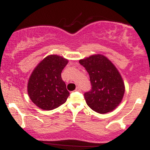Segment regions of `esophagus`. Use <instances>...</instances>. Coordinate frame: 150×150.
<instances>
[{
    "instance_id": "1",
    "label": "esophagus",
    "mask_w": 150,
    "mask_h": 150,
    "mask_svg": "<svg viewBox=\"0 0 150 150\" xmlns=\"http://www.w3.org/2000/svg\"><path fill=\"white\" fill-rule=\"evenodd\" d=\"M75 91H77V92H80V91H81V89H80V87H77V88L75 89Z\"/></svg>"
}]
</instances>
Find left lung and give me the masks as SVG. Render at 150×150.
<instances>
[{
	"mask_svg": "<svg viewBox=\"0 0 150 150\" xmlns=\"http://www.w3.org/2000/svg\"><path fill=\"white\" fill-rule=\"evenodd\" d=\"M79 62L89 73L92 85L84 94L87 104L99 113L112 111L121 102L125 92L119 72L103 55H93Z\"/></svg>",
	"mask_w": 150,
	"mask_h": 150,
	"instance_id": "obj_1",
	"label": "left lung"
}]
</instances>
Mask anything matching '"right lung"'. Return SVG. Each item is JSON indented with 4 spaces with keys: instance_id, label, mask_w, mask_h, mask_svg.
I'll return each instance as SVG.
<instances>
[{
    "instance_id": "obj_1",
    "label": "right lung",
    "mask_w": 150,
    "mask_h": 150,
    "mask_svg": "<svg viewBox=\"0 0 150 150\" xmlns=\"http://www.w3.org/2000/svg\"><path fill=\"white\" fill-rule=\"evenodd\" d=\"M68 61L57 55L42 60L29 79L27 92L32 102L43 110H53L66 101L70 93L61 78Z\"/></svg>"
}]
</instances>
